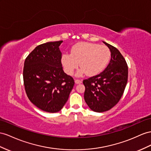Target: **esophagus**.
<instances>
[{
  "label": "esophagus",
  "instance_id": "34e87169",
  "mask_svg": "<svg viewBox=\"0 0 151 151\" xmlns=\"http://www.w3.org/2000/svg\"><path fill=\"white\" fill-rule=\"evenodd\" d=\"M75 83H76V84H80V83H82V81H81L80 80H79V79H76V80H75Z\"/></svg>",
  "mask_w": 151,
  "mask_h": 151
}]
</instances>
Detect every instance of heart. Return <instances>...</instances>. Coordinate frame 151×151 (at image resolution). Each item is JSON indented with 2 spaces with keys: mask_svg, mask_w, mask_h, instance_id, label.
Masks as SVG:
<instances>
[{
  "mask_svg": "<svg viewBox=\"0 0 151 151\" xmlns=\"http://www.w3.org/2000/svg\"><path fill=\"white\" fill-rule=\"evenodd\" d=\"M103 58L96 52H91L88 60L82 64V69L83 71H91V69L94 65H97L98 70L103 68Z\"/></svg>",
  "mask_w": 151,
  "mask_h": 151,
  "instance_id": "b5f03b06",
  "label": "heart"
}]
</instances>
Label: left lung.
I'll use <instances>...</instances> for the list:
<instances>
[{"mask_svg":"<svg viewBox=\"0 0 151 151\" xmlns=\"http://www.w3.org/2000/svg\"><path fill=\"white\" fill-rule=\"evenodd\" d=\"M63 42L36 46L24 63L23 77L28 98L39 109L50 113L63 109L75 84L62 66L60 46Z\"/></svg>","mask_w":151,"mask_h":151,"instance_id":"obj_1","label":"left lung"}]
</instances>
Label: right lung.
Listing matches in <instances>:
<instances>
[{
    "instance_id": "add662e5",
    "label": "right lung",
    "mask_w": 151,
    "mask_h": 151,
    "mask_svg": "<svg viewBox=\"0 0 151 151\" xmlns=\"http://www.w3.org/2000/svg\"><path fill=\"white\" fill-rule=\"evenodd\" d=\"M107 50L99 53L102 63L110 57L106 68L99 72L93 66L94 76L83 81L86 87L84 99L90 109L96 112L108 111L121 99L127 82L128 69L124 58L114 46L105 43Z\"/></svg>"
}]
</instances>
